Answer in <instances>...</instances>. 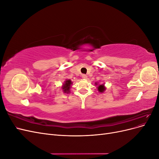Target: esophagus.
I'll list each match as a JSON object with an SVG mask.
<instances>
[{"label": "esophagus", "mask_w": 159, "mask_h": 159, "mask_svg": "<svg viewBox=\"0 0 159 159\" xmlns=\"http://www.w3.org/2000/svg\"><path fill=\"white\" fill-rule=\"evenodd\" d=\"M81 76H82V78H83L84 79H87V78H88V76L86 75L85 74H82V75H81Z\"/></svg>", "instance_id": "obj_1"}]
</instances>
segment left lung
Here are the masks:
<instances>
[{
    "instance_id": "8db88e82",
    "label": "left lung",
    "mask_w": 159,
    "mask_h": 159,
    "mask_svg": "<svg viewBox=\"0 0 159 159\" xmlns=\"http://www.w3.org/2000/svg\"><path fill=\"white\" fill-rule=\"evenodd\" d=\"M98 90L100 92H103V91L105 90V87L104 85H100L98 86Z\"/></svg>"
}]
</instances>
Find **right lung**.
Returning a JSON list of instances; mask_svg holds the SVG:
<instances>
[{"label": "right lung", "mask_w": 159, "mask_h": 159, "mask_svg": "<svg viewBox=\"0 0 159 159\" xmlns=\"http://www.w3.org/2000/svg\"><path fill=\"white\" fill-rule=\"evenodd\" d=\"M71 84V80H66L65 81V84H64L63 87H62V89H64V91L65 93H69V90L70 88V85Z\"/></svg>", "instance_id": "right-lung-1"}]
</instances>
